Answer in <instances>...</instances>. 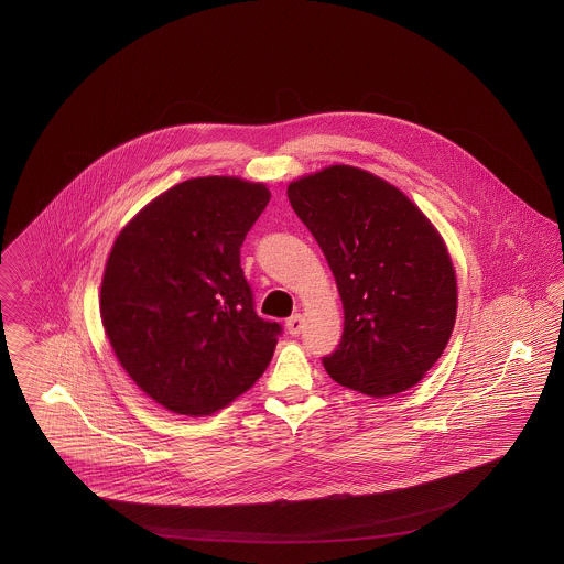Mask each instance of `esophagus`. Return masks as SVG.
Returning <instances> with one entry per match:
<instances>
[{"label":"esophagus","mask_w":564,"mask_h":564,"mask_svg":"<svg viewBox=\"0 0 564 564\" xmlns=\"http://www.w3.org/2000/svg\"><path fill=\"white\" fill-rule=\"evenodd\" d=\"M285 327H288V334H290V336H297V334L302 332V327H304V317H302L300 313H295V315H292V317L288 319Z\"/></svg>","instance_id":"1"}]
</instances>
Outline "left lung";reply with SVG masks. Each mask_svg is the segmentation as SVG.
<instances>
[{
  "label": "left lung",
  "mask_w": 564,
  "mask_h": 564,
  "mask_svg": "<svg viewBox=\"0 0 564 564\" xmlns=\"http://www.w3.org/2000/svg\"><path fill=\"white\" fill-rule=\"evenodd\" d=\"M319 242L345 308L340 347L323 359L338 384L370 398L412 389L446 349L456 322L448 247L402 189L332 164L288 186Z\"/></svg>",
  "instance_id": "obj_1"
}]
</instances>
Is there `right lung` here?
Returning a JSON list of instances; mask_svg holds the SVG:
<instances>
[{"instance_id": "1", "label": "right lung", "mask_w": 564, "mask_h": 564, "mask_svg": "<svg viewBox=\"0 0 564 564\" xmlns=\"http://www.w3.org/2000/svg\"><path fill=\"white\" fill-rule=\"evenodd\" d=\"M269 200L262 182L186 180L133 215L109 249L99 297L109 345L175 414L209 416L269 368L281 327L256 315L239 258Z\"/></svg>"}]
</instances>
